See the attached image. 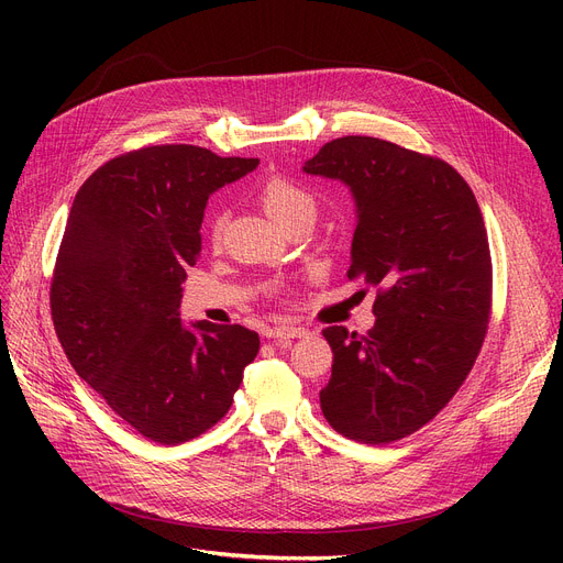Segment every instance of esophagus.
<instances>
[{"mask_svg":"<svg viewBox=\"0 0 563 563\" xmlns=\"http://www.w3.org/2000/svg\"><path fill=\"white\" fill-rule=\"evenodd\" d=\"M306 335L308 331L301 327H294V323H283V327L266 329V338L269 340H301Z\"/></svg>","mask_w":563,"mask_h":563,"instance_id":"1","label":"esophagus"}]
</instances>
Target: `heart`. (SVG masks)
I'll list each match as a JSON object with an SVG mask.
<instances>
[{
	"mask_svg": "<svg viewBox=\"0 0 563 563\" xmlns=\"http://www.w3.org/2000/svg\"><path fill=\"white\" fill-rule=\"evenodd\" d=\"M260 200L264 205V210L269 212V217L274 221H278L280 225L287 223L289 219L306 214V212H314V196L291 180H285V177H269L262 187H260ZM223 212H219L212 221V236H219L223 230Z\"/></svg>",
	"mask_w": 563,
	"mask_h": 563,
	"instance_id": "b5f03b06",
	"label": "heart"
}]
</instances>
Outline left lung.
Listing matches in <instances>:
<instances>
[{
	"label": "left lung",
	"mask_w": 563,
	"mask_h": 563,
	"mask_svg": "<svg viewBox=\"0 0 563 563\" xmlns=\"http://www.w3.org/2000/svg\"><path fill=\"white\" fill-rule=\"evenodd\" d=\"M356 202L349 280L378 287L367 335L323 329L333 369L319 401L365 445L424 427L463 386L490 317V251L475 194L442 159L374 136H342L306 162Z\"/></svg>",
	"instance_id": "left-lung-1"
}]
</instances>
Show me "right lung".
<instances>
[{
	"label": "right lung",
	"instance_id": "add662e5",
	"mask_svg": "<svg viewBox=\"0 0 563 563\" xmlns=\"http://www.w3.org/2000/svg\"><path fill=\"white\" fill-rule=\"evenodd\" d=\"M257 164L187 143L141 147L73 200L49 289L56 338L115 416L159 445L212 429L260 351L240 323L180 319L207 198Z\"/></svg>",
	"mask_w": 563,
	"mask_h": 563
}]
</instances>
